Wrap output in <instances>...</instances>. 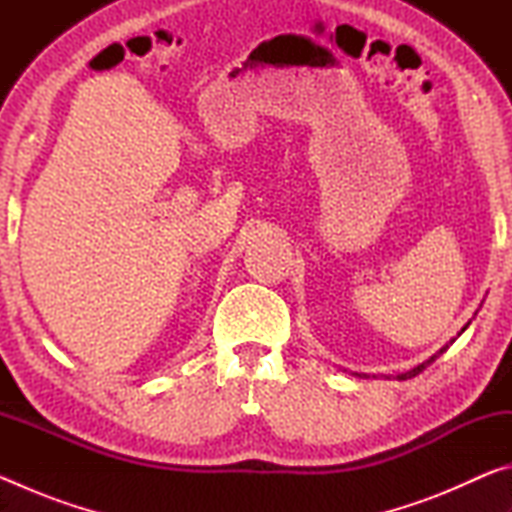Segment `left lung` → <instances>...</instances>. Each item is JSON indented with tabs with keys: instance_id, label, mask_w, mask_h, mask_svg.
<instances>
[{
	"instance_id": "left-lung-1",
	"label": "left lung",
	"mask_w": 512,
	"mask_h": 512,
	"mask_svg": "<svg viewBox=\"0 0 512 512\" xmlns=\"http://www.w3.org/2000/svg\"><path fill=\"white\" fill-rule=\"evenodd\" d=\"M467 325H470V323H467ZM467 325H465V327L461 329V332H465V329H467ZM447 348H449V345H445V348H443V350H440V352H436V354H433V357H431L429 361H424V363H420V366H418V368H413V370H409V372H402V375H397V379H411V377H415V375H420V372H422L424 368H427L431 361H436V357H440V354H443V352H445Z\"/></svg>"
}]
</instances>
